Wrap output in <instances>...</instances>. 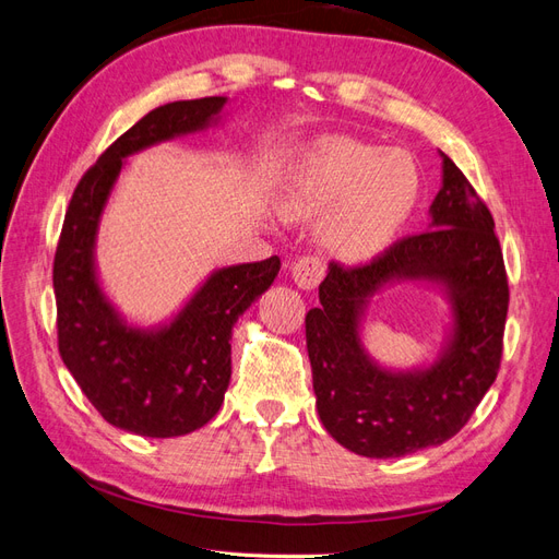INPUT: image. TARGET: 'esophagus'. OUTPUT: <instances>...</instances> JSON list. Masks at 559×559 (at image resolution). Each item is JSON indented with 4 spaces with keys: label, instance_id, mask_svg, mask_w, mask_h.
<instances>
[{
    "label": "esophagus",
    "instance_id": "34e87169",
    "mask_svg": "<svg viewBox=\"0 0 559 559\" xmlns=\"http://www.w3.org/2000/svg\"><path fill=\"white\" fill-rule=\"evenodd\" d=\"M292 277L298 289H314V286L324 280V263L317 257H302L292 265Z\"/></svg>",
    "mask_w": 559,
    "mask_h": 559
}]
</instances>
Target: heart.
Instances as JSON below:
<instances>
[{
	"label": "heart",
	"instance_id": "1",
	"mask_svg": "<svg viewBox=\"0 0 559 559\" xmlns=\"http://www.w3.org/2000/svg\"><path fill=\"white\" fill-rule=\"evenodd\" d=\"M421 193L415 158L359 140H326L286 177L277 210L286 222H314L331 257L359 263L378 257L408 224Z\"/></svg>",
	"mask_w": 559,
	"mask_h": 559
}]
</instances>
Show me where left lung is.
<instances>
[{"mask_svg":"<svg viewBox=\"0 0 559 559\" xmlns=\"http://www.w3.org/2000/svg\"><path fill=\"white\" fill-rule=\"evenodd\" d=\"M441 160L429 230L359 267L329 263L319 284L321 306L306 317L321 425L343 448L370 460L445 443L499 373L509 280L495 218L443 151ZM401 281L436 285L451 306L447 341L431 365L382 367L360 341L369 300Z\"/></svg>","mask_w":559,"mask_h":559,"instance_id":"8db88e82","label":"left lung"}]
</instances>
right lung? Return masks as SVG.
Instances as JSON below:
<instances>
[{"label": "right lung", "instance_id": "right-lung-1", "mask_svg": "<svg viewBox=\"0 0 559 559\" xmlns=\"http://www.w3.org/2000/svg\"><path fill=\"white\" fill-rule=\"evenodd\" d=\"M226 105L202 97L148 111L83 175L64 214L53 263L60 357L97 413L128 433L175 438L207 425L230 382L235 321L280 273L277 257L218 267L156 326L130 324L99 282L97 230L126 158L218 126Z\"/></svg>", "mask_w": 559, "mask_h": 559}]
</instances>
